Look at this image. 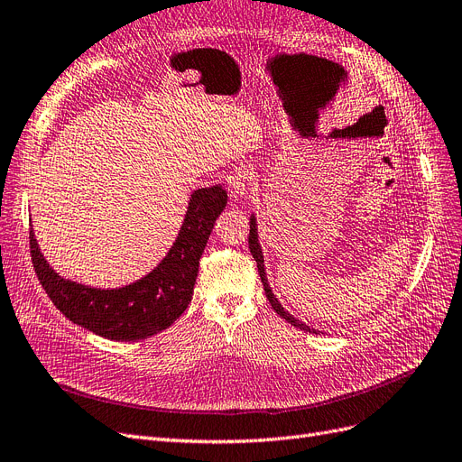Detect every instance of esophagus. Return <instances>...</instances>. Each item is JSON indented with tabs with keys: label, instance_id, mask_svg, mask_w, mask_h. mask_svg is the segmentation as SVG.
I'll use <instances>...</instances> for the list:
<instances>
[{
	"label": "esophagus",
	"instance_id": "esophagus-1",
	"mask_svg": "<svg viewBox=\"0 0 462 462\" xmlns=\"http://www.w3.org/2000/svg\"><path fill=\"white\" fill-rule=\"evenodd\" d=\"M228 192L232 199H244L249 192V171L244 167L234 169L228 175Z\"/></svg>",
	"mask_w": 462,
	"mask_h": 462
}]
</instances>
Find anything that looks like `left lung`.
Returning a JSON list of instances; mask_svg holds the SVG:
<instances>
[{
    "label": "left lung",
    "mask_w": 462,
    "mask_h": 462,
    "mask_svg": "<svg viewBox=\"0 0 462 462\" xmlns=\"http://www.w3.org/2000/svg\"><path fill=\"white\" fill-rule=\"evenodd\" d=\"M251 222H249V226H251V230H249V249H251V254H253V259L257 261V268H259V276H261V280H263V285H264V293H266V299L270 300V304H272V309H274L283 319H287L289 323H291V326H295V328H299L300 331H306V333H314V335H318V329H314V328H310V326H306L304 321H300V319H297L295 316H291L289 314L283 306H282V302L276 299V295L272 293V287H270V283H268V278H266V268H264V254H263V249H261V242H259V226H257V217H254V213H251V218H249Z\"/></svg>",
    "instance_id": "obj_1"
}]
</instances>
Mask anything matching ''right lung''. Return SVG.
Returning a JSON list of instances; mask_svg holds the SVG:
<instances>
[{
    "label": "right lung",
    "mask_w": 462,
    "mask_h": 462,
    "mask_svg": "<svg viewBox=\"0 0 462 462\" xmlns=\"http://www.w3.org/2000/svg\"><path fill=\"white\" fill-rule=\"evenodd\" d=\"M226 201L220 184L194 190L173 245L156 268L129 285L91 287L57 274L40 251L33 228L32 263L45 293L68 319L110 340H143L167 329L190 304L199 257Z\"/></svg>",
    "instance_id": "add662e5"
}]
</instances>
